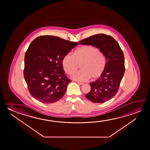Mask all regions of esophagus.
<instances>
[{"label":"esophagus","instance_id":"34e87169","mask_svg":"<svg viewBox=\"0 0 150 150\" xmlns=\"http://www.w3.org/2000/svg\"><path fill=\"white\" fill-rule=\"evenodd\" d=\"M77 83H79V85H83V83H81V82H79V81H77Z\"/></svg>","mask_w":150,"mask_h":150}]
</instances>
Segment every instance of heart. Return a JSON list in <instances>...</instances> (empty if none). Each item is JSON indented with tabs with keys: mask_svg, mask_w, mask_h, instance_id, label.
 <instances>
[{
	"mask_svg": "<svg viewBox=\"0 0 150 150\" xmlns=\"http://www.w3.org/2000/svg\"><path fill=\"white\" fill-rule=\"evenodd\" d=\"M74 55L67 53L62 59L65 71L72 75L81 64V69L72 76L76 81L95 80L101 76L106 67V58L103 52L96 47L90 45H83L74 51Z\"/></svg>",
	"mask_w": 150,
	"mask_h": 150,
	"instance_id": "1",
	"label": "heart"
}]
</instances>
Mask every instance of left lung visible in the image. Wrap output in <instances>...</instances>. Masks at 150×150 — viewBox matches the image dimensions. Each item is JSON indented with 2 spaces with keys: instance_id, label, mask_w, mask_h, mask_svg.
<instances>
[{
  "instance_id": "obj_1",
  "label": "left lung",
  "mask_w": 150,
  "mask_h": 150,
  "mask_svg": "<svg viewBox=\"0 0 150 150\" xmlns=\"http://www.w3.org/2000/svg\"><path fill=\"white\" fill-rule=\"evenodd\" d=\"M79 43L96 47L106 57L105 71L96 81L90 83L91 90L85 97L94 103L108 101L117 93L124 74L125 58L122 50L113 37L104 34L92 35Z\"/></svg>"
}]
</instances>
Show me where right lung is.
<instances>
[{"label":"right lung","mask_w":150,"mask_h":150,"mask_svg":"<svg viewBox=\"0 0 150 150\" xmlns=\"http://www.w3.org/2000/svg\"><path fill=\"white\" fill-rule=\"evenodd\" d=\"M78 44L50 35L40 36L30 43L25 54L23 74L35 99L52 103L64 96L71 81L65 74L63 58Z\"/></svg>","instance_id":"right-lung-1"}]
</instances>
